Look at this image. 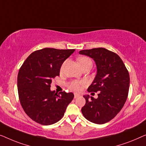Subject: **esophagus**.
Listing matches in <instances>:
<instances>
[{
	"instance_id": "1",
	"label": "esophagus",
	"mask_w": 146,
	"mask_h": 146,
	"mask_svg": "<svg viewBox=\"0 0 146 146\" xmlns=\"http://www.w3.org/2000/svg\"><path fill=\"white\" fill-rule=\"evenodd\" d=\"M79 96H80V95H79V94H77V93H75V94H74V98H77L79 97Z\"/></svg>"
}]
</instances>
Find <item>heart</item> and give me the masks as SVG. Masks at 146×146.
<instances>
[{
  "label": "heart",
  "mask_w": 146,
  "mask_h": 146,
  "mask_svg": "<svg viewBox=\"0 0 146 146\" xmlns=\"http://www.w3.org/2000/svg\"><path fill=\"white\" fill-rule=\"evenodd\" d=\"M77 61L78 62H79L81 67L85 66V65L87 64H89V63L92 64V61L91 60V59L87 57H79V58L77 59ZM84 84L85 83H84V82L83 81H72L69 84V89L73 90V91L78 92L80 91L82 89V87H83Z\"/></svg>",
  "instance_id": "obj_1"
}]
</instances>
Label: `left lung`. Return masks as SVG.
Segmentation results:
<instances>
[{"label":"left lung","mask_w":146,"mask_h":146,"mask_svg":"<svg viewBox=\"0 0 146 146\" xmlns=\"http://www.w3.org/2000/svg\"><path fill=\"white\" fill-rule=\"evenodd\" d=\"M95 61L97 73L87 91L99 92L98 98L83 96L86 100L81 112L94 124L109 122L120 111L128 97L130 75L124 63L116 53L103 48L79 52Z\"/></svg>","instance_id":"8db88e82"}]
</instances>
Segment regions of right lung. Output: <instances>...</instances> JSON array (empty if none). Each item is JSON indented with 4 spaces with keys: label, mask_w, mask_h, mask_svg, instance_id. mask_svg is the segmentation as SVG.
Segmentation results:
<instances>
[{
    "label": "right lung",
    "mask_w": 146,
    "mask_h": 146,
    "mask_svg": "<svg viewBox=\"0 0 146 146\" xmlns=\"http://www.w3.org/2000/svg\"><path fill=\"white\" fill-rule=\"evenodd\" d=\"M75 50L44 48L35 51L26 59L18 74L20 104L30 118L42 125L60 120L72 101V93L50 90L52 80L59 75L63 63Z\"/></svg>",
    "instance_id": "obj_1"
}]
</instances>
